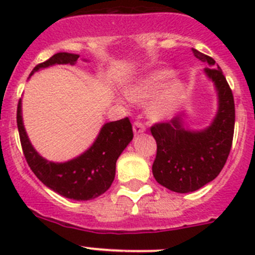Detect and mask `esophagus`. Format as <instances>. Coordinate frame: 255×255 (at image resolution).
Here are the masks:
<instances>
[{
  "mask_svg": "<svg viewBox=\"0 0 255 255\" xmlns=\"http://www.w3.org/2000/svg\"><path fill=\"white\" fill-rule=\"evenodd\" d=\"M144 130H145V126H144L142 122L135 121V122L133 123V132H134V134H139V133H143Z\"/></svg>",
  "mask_w": 255,
  "mask_h": 255,
  "instance_id": "esophagus-1",
  "label": "esophagus"
}]
</instances>
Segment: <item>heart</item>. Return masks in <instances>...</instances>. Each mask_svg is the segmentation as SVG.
<instances>
[{
    "label": "heart",
    "mask_w": 255,
    "mask_h": 255,
    "mask_svg": "<svg viewBox=\"0 0 255 255\" xmlns=\"http://www.w3.org/2000/svg\"><path fill=\"white\" fill-rule=\"evenodd\" d=\"M173 70L161 69L149 74L146 78L130 85L127 89V96L133 102H149L148 113L151 118L161 120L171 116L179 109L185 97V87L180 81H170L173 78Z\"/></svg>",
    "instance_id": "heart-1"
}]
</instances>
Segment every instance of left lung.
<instances>
[{"label":"left lung","instance_id":"1","mask_svg":"<svg viewBox=\"0 0 255 255\" xmlns=\"http://www.w3.org/2000/svg\"><path fill=\"white\" fill-rule=\"evenodd\" d=\"M192 51L197 59L207 63L205 74L217 90L218 111L215 120L204 130L185 129L181 116L150 127L156 140L153 175L164 187L180 194L196 191L221 173L235 133V100L227 80L211 56L196 49Z\"/></svg>","mask_w":255,"mask_h":255}]
</instances>
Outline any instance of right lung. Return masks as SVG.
Listing matches in <instances>:
<instances>
[{"mask_svg":"<svg viewBox=\"0 0 255 255\" xmlns=\"http://www.w3.org/2000/svg\"><path fill=\"white\" fill-rule=\"evenodd\" d=\"M78 59V54L56 53L44 63L38 64L30 75L55 64L74 65ZM17 126L23 154L35 176L53 191L76 201L96 199L110 189L116 175V161L133 139L132 125L126 117L106 123L94 144L78 158L66 163H53L40 156L28 139L22 121L20 100L17 107Z\"/></svg>","mask_w":255,"mask_h":255,"instance_id":"add662e5","label":"right lung"}]
</instances>
